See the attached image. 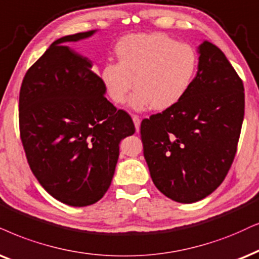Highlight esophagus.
<instances>
[{
    "instance_id": "1",
    "label": "esophagus",
    "mask_w": 259,
    "mask_h": 259,
    "mask_svg": "<svg viewBox=\"0 0 259 259\" xmlns=\"http://www.w3.org/2000/svg\"><path fill=\"white\" fill-rule=\"evenodd\" d=\"M133 120H134V124H135V129H136V133H140V125H141V119L139 116H135L134 114L133 116Z\"/></svg>"
}]
</instances>
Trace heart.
<instances>
[{
  "label": "heart",
  "instance_id": "heart-1",
  "mask_svg": "<svg viewBox=\"0 0 259 259\" xmlns=\"http://www.w3.org/2000/svg\"><path fill=\"white\" fill-rule=\"evenodd\" d=\"M118 63L106 62L100 80L107 96L123 104L134 87L130 106L135 111L153 107L165 111L186 96L198 70L194 47L178 42L163 33H133L123 37L114 48Z\"/></svg>",
  "mask_w": 259,
  "mask_h": 259
}]
</instances>
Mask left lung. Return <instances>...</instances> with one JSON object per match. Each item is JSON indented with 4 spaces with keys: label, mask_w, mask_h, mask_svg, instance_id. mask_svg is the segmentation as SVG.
Segmentation results:
<instances>
[{
    "label": "left lung",
    "mask_w": 259,
    "mask_h": 259,
    "mask_svg": "<svg viewBox=\"0 0 259 259\" xmlns=\"http://www.w3.org/2000/svg\"><path fill=\"white\" fill-rule=\"evenodd\" d=\"M197 54V75L186 96L141 123L152 181L179 203L201 201L224 182L244 120V84L230 61L208 40Z\"/></svg>",
    "instance_id": "1"
}]
</instances>
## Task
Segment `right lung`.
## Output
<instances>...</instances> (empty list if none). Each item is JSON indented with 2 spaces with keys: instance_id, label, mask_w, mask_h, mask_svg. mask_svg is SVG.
Returning a JSON list of instances; mask_svg holds the SVG:
<instances>
[{
  "instance_id": "right-lung-1",
  "label": "right lung",
  "mask_w": 259,
  "mask_h": 259,
  "mask_svg": "<svg viewBox=\"0 0 259 259\" xmlns=\"http://www.w3.org/2000/svg\"><path fill=\"white\" fill-rule=\"evenodd\" d=\"M97 29L55 40L22 80L19 122L32 172L52 197L86 207L105 195L132 117L105 98L93 62L69 47Z\"/></svg>"
}]
</instances>
